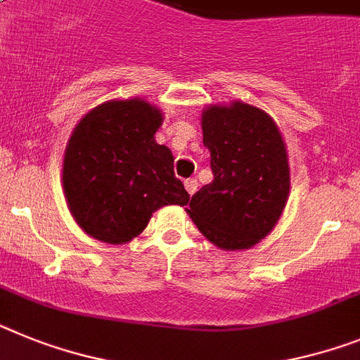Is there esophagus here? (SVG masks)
<instances>
[{
    "mask_svg": "<svg viewBox=\"0 0 360 360\" xmlns=\"http://www.w3.org/2000/svg\"><path fill=\"white\" fill-rule=\"evenodd\" d=\"M184 186H186V191L189 193V195H195L196 187H198V182H196L195 178H187L186 182H184Z\"/></svg>",
    "mask_w": 360,
    "mask_h": 360,
    "instance_id": "34e87169",
    "label": "esophagus"
}]
</instances>
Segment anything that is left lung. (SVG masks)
Listing matches in <instances>:
<instances>
[{
    "mask_svg": "<svg viewBox=\"0 0 360 360\" xmlns=\"http://www.w3.org/2000/svg\"><path fill=\"white\" fill-rule=\"evenodd\" d=\"M202 133L213 182L193 195L187 213L218 248L250 250L275 227L290 195L281 131L262 109L235 101L205 107Z\"/></svg>",
    "mask_w": 360,
    "mask_h": 360,
    "instance_id": "8db88e82",
    "label": "left lung"
}]
</instances>
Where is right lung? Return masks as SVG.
Returning a JSON list of instances; mask_svg holds the SVG:
<instances>
[{"instance_id": "add662e5", "label": "right lung", "mask_w": 360, "mask_h": 360, "mask_svg": "<svg viewBox=\"0 0 360 360\" xmlns=\"http://www.w3.org/2000/svg\"><path fill=\"white\" fill-rule=\"evenodd\" d=\"M162 110L140 98L112 100L79 120L63 156L67 205L87 235L124 244L146 229L164 205H186L174 158L155 133Z\"/></svg>"}]
</instances>
